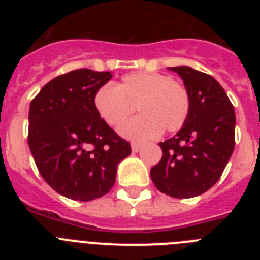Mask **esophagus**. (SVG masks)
Listing matches in <instances>:
<instances>
[{
	"mask_svg": "<svg viewBox=\"0 0 260 260\" xmlns=\"http://www.w3.org/2000/svg\"><path fill=\"white\" fill-rule=\"evenodd\" d=\"M142 148V144L139 143H132V151L133 152H139Z\"/></svg>",
	"mask_w": 260,
	"mask_h": 260,
	"instance_id": "1",
	"label": "esophagus"
}]
</instances>
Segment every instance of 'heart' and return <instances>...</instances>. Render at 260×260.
Instances as JSON below:
<instances>
[{"label": "heart", "mask_w": 260, "mask_h": 260, "mask_svg": "<svg viewBox=\"0 0 260 260\" xmlns=\"http://www.w3.org/2000/svg\"><path fill=\"white\" fill-rule=\"evenodd\" d=\"M93 107L110 126H118L134 113L139 116L119 127L133 141H150L160 133H174L189 117L190 95L180 82L169 75L150 71L130 73L116 87L105 84L93 95Z\"/></svg>", "instance_id": "heart-1"}]
</instances>
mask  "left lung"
I'll use <instances>...</instances> for the list:
<instances>
[{"label": "left lung", "instance_id": "left-lung-1", "mask_svg": "<svg viewBox=\"0 0 260 260\" xmlns=\"http://www.w3.org/2000/svg\"><path fill=\"white\" fill-rule=\"evenodd\" d=\"M183 80L190 95L185 125L158 143L161 160L151 169L158 191L172 198H192L220 180L234 150L236 114L219 82L189 66L168 68Z\"/></svg>", "mask_w": 260, "mask_h": 260}]
</instances>
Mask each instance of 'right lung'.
<instances>
[{"instance_id": "right-lung-1", "label": "right lung", "mask_w": 260, "mask_h": 260, "mask_svg": "<svg viewBox=\"0 0 260 260\" xmlns=\"http://www.w3.org/2000/svg\"><path fill=\"white\" fill-rule=\"evenodd\" d=\"M110 71L79 69L48 82L31 102L28 146L41 177L54 191L88 202L107 194L117 167L132 153L93 107Z\"/></svg>"}]
</instances>
